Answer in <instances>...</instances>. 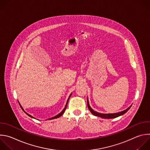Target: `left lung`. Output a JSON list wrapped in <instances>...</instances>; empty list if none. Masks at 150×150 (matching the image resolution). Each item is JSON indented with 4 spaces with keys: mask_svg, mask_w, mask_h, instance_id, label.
<instances>
[{
    "mask_svg": "<svg viewBox=\"0 0 150 150\" xmlns=\"http://www.w3.org/2000/svg\"><path fill=\"white\" fill-rule=\"evenodd\" d=\"M87 105H88V107L89 110V111H91V112L95 116H97V117H99L101 118H105V119H110V118H117L120 115H122L123 114H124L125 113H126L129 110V108H131V106H130L129 108H128L127 110L123 111H121V112H118V113H115V114H101V113H98L95 111H93L91 108V107L89 106V103H88V99L87 100Z\"/></svg>",
    "mask_w": 150,
    "mask_h": 150,
    "instance_id": "obj_1",
    "label": "left lung"
}]
</instances>
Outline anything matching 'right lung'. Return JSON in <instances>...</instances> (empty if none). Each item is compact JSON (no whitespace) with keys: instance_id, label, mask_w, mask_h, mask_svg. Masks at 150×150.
<instances>
[{"instance_id":"obj_1","label":"right lung","mask_w":150,"mask_h":150,"mask_svg":"<svg viewBox=\"0 0 150 150\" xmlns=\"http://www.w3.org/2000/svg\"><path fill=\"white\" fill-rule=\"evenodd\" d=\"M71 95H70V96H69V98H68V101H67V104H66V105H65V108H64V110H63V111H62V112H61V113H60V114H58V115H56V116H55V117H52V118H49V120H52V119H55V118H59V117H61V115H62V114H64V112H65V110H66V108H67V105H68V101H69V98H70V97H71ZM19 105H20V106H21V108H22V110H23V111H24V112H25V113H26V114H27V115H28V116H29V117H31V118H33V117H32V116H31V115H29V114H28V113H26V112H25V111H24V110H23V108H22V107H21V104H19Z\"/></svg>"}]
</instances>
